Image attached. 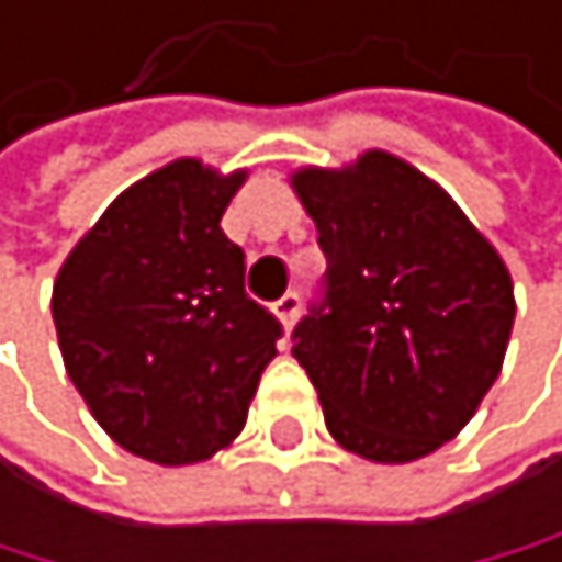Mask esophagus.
I'll use <instances>...</instances> for the list:
<instances>
[{
	"instance_id": "obj_1",
	"label": "esophagus",
	"mask_w": 562,
	"mask_h": 562,
	"mask_svg": "<svg viewBox=\"0 0 562 562\" xmlns=\"http://www.w3.org/2000/svg\"><path fill=\"white\" fill-rule=\"evenodd\" d=\"M272 312H276V318L283 323L286 329L297 323V315H301V293L297 290H290V293H283L276 304H272Z\"/></svg>"
}]
</instances>
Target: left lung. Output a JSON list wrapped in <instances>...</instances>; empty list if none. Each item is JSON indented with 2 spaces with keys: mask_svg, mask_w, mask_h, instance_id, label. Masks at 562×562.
<instances>
[{
  "mask_svg": "<svg viewBox=\"0 0 562 562\" xmlns=\"http://www.w3.org/2000/svg\"><path fill=\"white\" fill-rule=\"evenodd\" d=\"M293 193L326 254L323 301L293 329L333 441L413 462L467 427L506 358L513 279L459 204L408 160L366 149L301 168Z\"/></svg>",
  "mask_w": 562,
  "mask_h": 562,
  "instance_id": "left-lung-1",
  "label": "left lung"
}]
</instances>
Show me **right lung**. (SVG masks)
<instances>
[{
    "instance_id": "add662e5",
    "label": "right lung",
    "mask_w": 562,
    "mask_h": 562,
    "mask_svg": "<svg viewBox=\"0 0 562 562\" xmlns=\"http://www.w3.org/2000/svg\"><path fill=\"white\" fill-rule=\"evenodd\" d=\"M247 171L193 157L128 186L53 283L70 383L125 452L189 467L244 430L283 326L244 290L222 214Z\"/></svg>"
}]
</instances>
